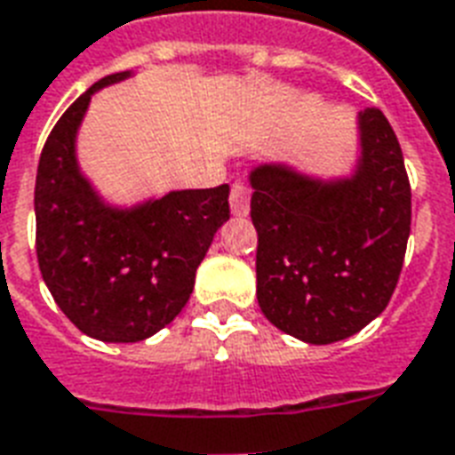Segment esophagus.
Returning a JSON list of instances; mask_svg holds the SVG:
<instances>
[{"label": "esophagus", "mask_w": 455, "mask_h": 455, "mask_svg": "<svg viewBox=\"0 0 455 455\" xmlns=\"http://www.w3.org/2000/svg\"><path fill=\"white\" fill-rule=\"evenodd\" d=\"M249 202H251V189L244 182H235L230 189V209L235 216H246L249 213Z\"/></svg>", "instance_id": "obj_1"}]
</instances>
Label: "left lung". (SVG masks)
<instances>
[{
  "label": "left lung",
  "instance_id": "1",
  "mask_svg": "<svg viewBox=\"0 0 455 455\" xmlns=\"http://www.w3.org/2000/svg\"><path fill=\"white\" fill-rule=\"evenodd\" d=\"M358 135L348 178H311L284 164L249 175L260 311L308 344L347 339L378 318L406 256L411 182L399 140L379 108L358 114Z\"/></svg>",
  "mask_w": 455,
  "mask_h": 455
}]
</instances>
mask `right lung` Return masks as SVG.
Instances as JSON below:
<instances>
[{"mask_svg": "<svg viewBox=\"0 0 455 455\" xmlns=\"http://www.w3.org/2000/svg\"><path fill=\"white\" fill-rule=\"evenodd\" d=\"M94 83L59 118L35 180L37 263L63 315L87 337L142 341L164 330L195 290L196 267L230 218V188L180 189L130 209L111 206L84 178L76 137L92 94L130 77Z\"/></svg>", "mask_w": 455, "mask_h": 455, "instance_id": "1", "label": "right lung"}]
</instances>
